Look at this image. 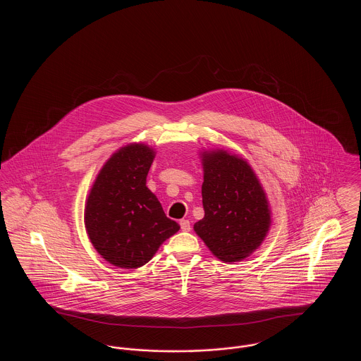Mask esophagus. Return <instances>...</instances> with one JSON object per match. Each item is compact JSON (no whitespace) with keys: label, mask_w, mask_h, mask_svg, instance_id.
<instances>
[{"label":"esophagus","mask_w":361,"mask_h":361,"mask_svg":"<svg viewBox=\"0 0 361 361\" xmlns=\"http://www.w3.org/2000/svg\"><path fill=\"white\" fill-rule=\"evenodd\" d=\"M180 226H181L183 231H189L190 230V222H189L188 219H181L180 221Z\"/></svg>","instance_id":"obj_1"}]
</instances>
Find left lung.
<instances>
[{
    "label": "left lung",
    "mask_w": 361,
    "mask_h": 361,
    "mask_svg": "<svg viewBox=\"0 0 361 361\" xmlns=\"http://www.w3.org/2000/svg\"><path fill=\"white\" fill-rule=\"evenodd\" d=\"M204 218L193 228L214 256L235 262L250 256L271 224L268 202L246 161L226 152L203 157Z\"/></svg>",
    "instance_id": "1"
}]
</instances>
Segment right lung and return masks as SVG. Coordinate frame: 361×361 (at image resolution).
<instances>
[{"label":"right lung","mask_w":361,"mask_h":361,"mask_svg":"<svg viewBox=\"0 0 361 361\" xmlns=\"http://www.w3.org/2000/svg\"><path fill=\"white\" fill-rule=\"evenodd\" d=\"M153 158L154 152L145 145L123 147L106 161L86 202L90 242L103 258L121 268L145 265L180 228L146 187Z\"/></svg>","instance_id":"right-lung-1"}]
</instances>
